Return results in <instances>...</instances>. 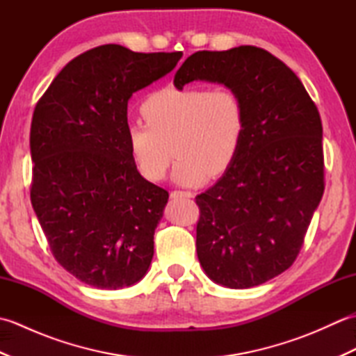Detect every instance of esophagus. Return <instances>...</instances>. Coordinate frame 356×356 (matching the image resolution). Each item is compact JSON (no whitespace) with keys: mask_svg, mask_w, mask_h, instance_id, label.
<instances>
[{"mask_svg":"<svg viewBox=\"0 0 356 356\" xmlns=\"http://www.w3.org/2000/svg\"><path fill=\"white\" fill-rule=\"evenodd\" d=\"M170 195L171 199L176 200V199H191L194 194L191 191H172Z\"/></svg>","mask_w":356,"mask_h":356,"instance_id":"1","label":"esophagus"}]
</instances>
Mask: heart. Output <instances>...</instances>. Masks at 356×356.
<instances>
[{
    "instance_id": "obj_1",
    "label": "heart",
    "mask_w": 356,
    "mask_h": 356,
    "mask_svg": "<svg viewBox=\"0 0 356 356\" xmlns=\"http://www.w3.org/2000/svg\"><path fill=\"white\" fill-rule=\"evenodd\" d=\"M147 122L127 125V145L139 172L159 182L177 162L172 180L194 186L208 176H220L234 162L246 127L240 96L228 88L208 92L202 87H165L142 105Z\"/></svg>"
}]
</instances>
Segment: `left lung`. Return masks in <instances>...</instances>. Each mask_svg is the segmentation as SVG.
Listing matches in <instances>:
<instances>
[{"instance_id": "1", "label": "left lung", "mask_w": 356, "mask_h": 356, "mask_svg": "<svg viewBox=\"0 0 356 356\" xmlns=\"http://www.w3.org/2000/svg\"><path fill=\"white\" fill-rule=\"evenodd\" d=\"M193 81L222 84L245 105L236 159L195 197V248L214 283L248 289L284 272L303 245L324 191L321 118L297 74L254 45L193 53L174 87Z\"/></svg>"}]
</instances>
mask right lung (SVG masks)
I'll use <instances>...</instances> for the list:
<instances>
[{"label": "right lung", "mask_w": 356, "mask_h": 356, "mask_svg": "<svg viewBox=\"0 0 356 356\" xmlns=\"http://www.w3.org/2000/svg\"><path fill=\"white\" fill-rule=\"evenodd\" d=\"M180 58L99 45L72 59L36 104L30 200L55 259L82 283L115 291L149 268L168 191L138 171L127 107Z\"/></svg>", "instance_id": "add662e5"}]
</instances>
